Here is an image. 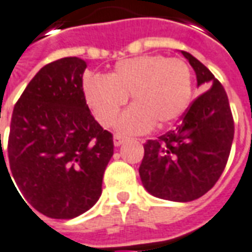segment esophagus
<instances>
[{
	"mask_svg": "<svg viewBox=\"0 0 252 252\" xmlns=\"http://www.w3.org/2000/svg\"><path fill=\"white\" fill-rule=\"evenodd\" d=\"M123 141H125V137H122L121 134H115V136H114V145H115V147L122 145Z\"/></svg>",
	"mask_w": 252,
	"mask_h": 252,
	"instance_id": "obj_1",
	"label": "esophagus"
}]
</instances>
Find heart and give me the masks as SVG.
<instances>
[{
	"instance_id": "heart-1",
	"label": "heart",
	"mask_w": 252,
	"mask_h": 252,
	"mask_svg": "<svg viewBox=\"0 0 252 252\" xmlns=\"http://www.w3.org/2000/svg\"><path fill=\"white\" fill-rule=\"evenodd\" d=\"M85 98L96 119L111 127L129 96L134 105L126 111L118 129L127 134L167 127L188 109L193 93V74L182 59L148 55L116 64L112 74L86 78Z\"/></svg>"
}]
</instances>
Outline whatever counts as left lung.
<instances>
[{
	"instance_id": "left-lung-1",
	"label": "left lung",
	"mask_w": 252,
	"mask_h": 252,
	"mask_svg": "<svg viewBox=\"0 0 252 252\" xmlns=\"http://www.w3.org/2000/svg\"><path fill=\"white\" fill-rule=\"evenodd\" d=\"M206 90L190 104L176 129L144 144L140 177L145 189L171 202L199 199L216 185L228 162L235 122L228 94L213 72L182 50Z\"/></svg>"
}]
</instances>
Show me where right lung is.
Returning a JSON list of instances; mask_svg holds the SVG:
<instances>
[{
	"label": "right lung",
	"instance_id": "1",
	"mask_svg": "<svg viewBox=\"0 0 252 252\" xmlns=\"http://www.w3.org/2000/svg\"><path fill=\"white\" fill-rule=\"evenodd\" d=\"M85 68L78 57L46 64L24 89L10 119L12 176L24 199L55 220L75 218L98 200L114 155L112 134L86 104Z\"/></svg>",
	"mask_w": 252,
	"mask_h": 252
}]
</instances>
